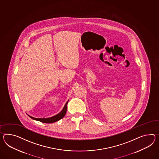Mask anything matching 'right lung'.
<instances>
[{"label": "right lung", "instance_id": "1", "mask_svg": "<svg viewBox=\"0 0 159 159\" xmlns=\"http://www.w3.org/2000/svg\"><path fill=\"white\" fill-rule=\"evenodd\" d=\"M68 102V101L66 103V105H65L64 108L62 110V111L61 112H59L58 114H57V115H56L54 116H52V117H50V118H37L32 117V116H30L31 119H33V120H39V121L41 122H43V123H47V124L53 123V122H55L56 121H58L62 119V118L66 115V109H67Z\"/></svg>", "mask_w": 159, "mask_h": 159}]
</instances>
